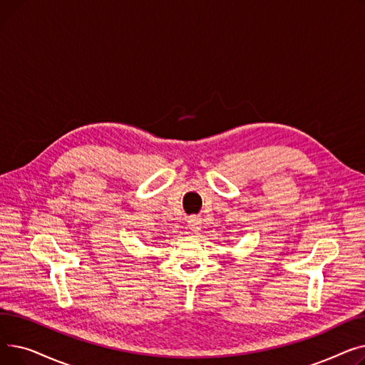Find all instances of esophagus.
I'll use <instances>...</instances> for the list:
<instances>
[{
  "label": "esophagus",
  "instance_id": "esophagus-1",
  "mask_svg": "<svg viewBox=\"0 0 365 365\" xmlns=\"http://www.w3.org/2000/svg\"><path fill=\"white\" fill-rule=\"evenodd\" d=\"M201 223H202L201 217H198V216H190L187 219V226L192 232H200L201 231Z\"/></svg>",
  "mask_w": 365,
  "mask_h": 365
}]
</instances>
